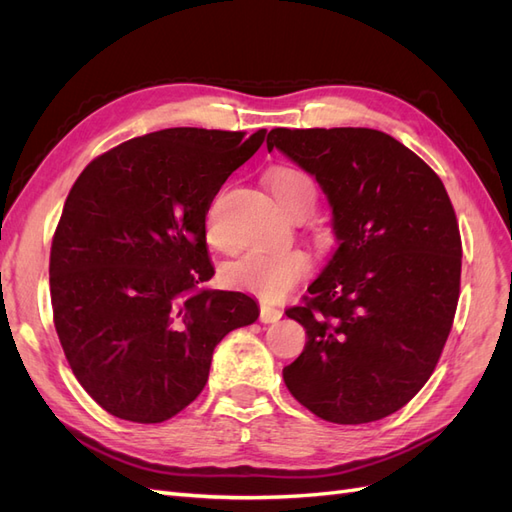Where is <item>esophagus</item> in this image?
<instances>
[{
	"label": "esophagus",
	"instance_id": "34e87169",
	"mask_svg": "<svg viewBox=\"0 0 512 512\" xmlns=\"http://www.w3.org/2000/svg\"><path fill=\"white\" fill-rule=\"evenodd\" d=\"M280 318H282V309L271 307V305H265V303L260 305V322L271 324V322H277Z\"/></svg>",
	"mask_w": 512,
	"mask_h": 512
}]
</instances>
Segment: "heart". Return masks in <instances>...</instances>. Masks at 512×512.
<instances>
[{
    "label": "heart",
    "mask_w": 512,
    "mask_h": 512,
    "mask_svg": "<svg viewBox=\"0 0 512 512\" xmlns=\"http://www.w3.org/2000/svg\"><path fill=\"white\" fill-rule=\"evenodd\" d=\"M269 188L280 207L303 218L314 209L318 200V185L312 175L297 166H280L269 175ZM207 241L222 245L218 230V200L209 207L205 220ZM312 267L309 256L297 247L286 250H250L224 269V280L239 290L260 294L262 299H280L297 284Z\"/></svg>",
    "instance_id": "b5f03b06"
}]
</instances>
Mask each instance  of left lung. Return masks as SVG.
Segmentation results:
<instances>
[{"label": "left lung", "instance_id": "8db88e82", "mask_svg": "<svg viewBox=\"0 0 512 512\" xmlns=\"http://www.w3.org/2000/svg\"><path fill=\"white\" fill-rule=\"evenodd\" d=\"M267 147L316 177L337 237L303 305L286 309L307 344L284 382L324 421H380L423 389L453 327L461 237L451 198L380 130L275 128Z\"/></svg>", "mask_w": 512, "mask_h": 512}]
</instances>
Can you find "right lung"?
Returning <instances> with one entry per match:
<instances>
[{"label": "right lung", "instance_id": "add662e5", "mask_svg": "<svg viewBox=\"0 0 512 512\" xmlns=\"http://www.w3.org/2000/svg\"><path fill=\"white\" fill-rule=\"evenodd\" d=\"M267 130L168 128L91 160L51 245L55 331L98 406L164 423L205 389L224 335L258 318L243 292L198 290L213 277L205 218Z\"/></svg>", "mask_w": 512, "mask_h": 512}]
</instances>
